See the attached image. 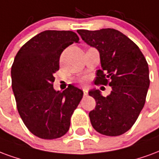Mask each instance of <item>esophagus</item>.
Masks as SVG:
<instances>
[{"label": "esophagus", "instance_id": "obj_1", "mask_svg": "<svg viewBox=\"0 0 159 159\" xmlns=\"http://www.w3.org/2000/svg\"><path fill=\"white\" fill-rule=\"evenodd\" d=\"M83 91H84V96L85 97V96H87V94H88V90L87 89H85V88H84L83 89Z\"/></svg>", "mask_w": 159, "mask_h": 159}]
</instances>
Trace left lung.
<instances>
[{
  "label": "left lung",
  "mask_w": 159,
  "mask_h": 159,
  "mask_svg": "<svg viewBox=\"0 0 159 159\" xmlns=\"http://www.w3.org/2000/svg\"><path fill=\"white\" fill-rule=\"evenodd\" d=\"M77 32L100 53L102 69L97 71L95 84L112 87L107 97L99 90L89 91L97 102L89 113L91 125L102 135H122L133 126L144 107L150 84L148 62L137 45L120 31L102 29Z\"/></svg>",
  "instance_id": "left-lung-1"
}]
</instances>
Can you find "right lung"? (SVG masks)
Masks as SVG:
<instances>
[{
  "label": "right lung",
  "mask_w": 159,
  "mask_h": 159,
  "mask_svg": "<svg viewBox=\"0 0 159 159\" xmlns=\"http://www.w3.org/2000/svg\"><path fill=\"white\" fill-rule=\"evenodd\" d=\"M79 40L73 31H43L25 43L15 57L11 87L18 113L28 129L41 139L65 135L83 97V91L71 84L62 92L53 89L60 56Z\"/></svg>",
  "instance_id": "1"
}]
</instances>
